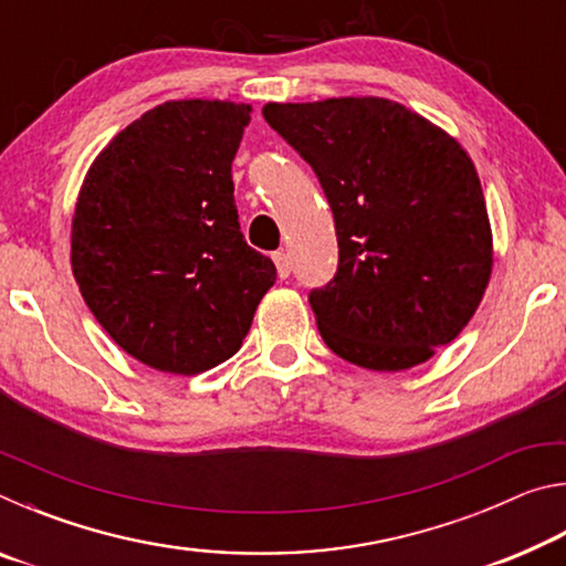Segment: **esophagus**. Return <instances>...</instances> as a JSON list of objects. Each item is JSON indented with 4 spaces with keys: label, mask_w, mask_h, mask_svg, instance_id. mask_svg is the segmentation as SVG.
Wrapping results in <instances>:
<instances>
[{
    "label": "esophagus",
    "mask_w": 566,
    "mask_h": 566,
    "mask_svg": "<svg viewBox=\"0 0 566 566\" xmlns=\"http://www.w3.org/2000/svg\"><path fill=\"white\" fill-rule=\"evenodd\" d=\"M274 264H276V272H280V276L282 280H286V276H290V272H292V262H290V256H286L284 252H274Z\"/></svg>",
    "instance_id": "34e87169"
}]
</instances>
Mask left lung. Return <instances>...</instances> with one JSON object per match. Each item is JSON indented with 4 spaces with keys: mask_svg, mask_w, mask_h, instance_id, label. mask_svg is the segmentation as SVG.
Wrapping results in <instances>:
<instances>
[{
    "mask_svg": "<svg viewBox=\"0 0 566 566\" xmlns=\"http://www.w3.org/2000/svg\"><path fill=\"white\" fill-rule=\"evenodd\" d=\"M310 161L339 244L310 304L327 347L375 371L434 357L474 317L492 274V227L474 161L444 129L381 97L264 104Z\"/></svg>",
    "mask_w": 566,
    "mask_h": 566,
    "instance_id": "left-lung-1",
    "label": "left lung"
}]
</instances>
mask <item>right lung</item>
<instances>
[{
  "instance_id": "add662e5",
  "label": "right lung",
  "mask_w": 566,
  "mask_h": 566,
  "mask_svg": "<svg viewBox=\"0 0 566 566\" xmlns=\"http://www.w3.org/2000/svg\"><path fill=\"white\" fill-rule=\"evenodd\" d=\"M249 104L165 102L122 129L84 177L72 272L104 332L151 369L227 361L276 280L244 242L232 161Z\"/></svg>"
}]
</instances>
